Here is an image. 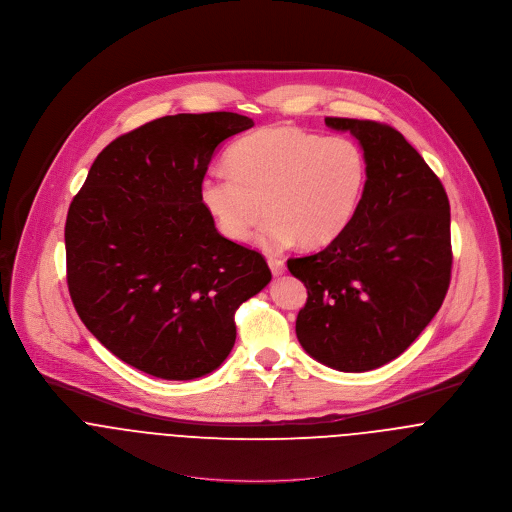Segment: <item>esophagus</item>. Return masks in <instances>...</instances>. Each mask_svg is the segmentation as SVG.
Here are the masks:
<instances>
[{"instance_id":"34e87169","label":"esophagus","mask_w":512,"mask_h":512,"mask_svg":"<svg viewBox=\"0 0 512 512\" xmlns=\"http://www.w3.org/2000/svg\"><path fill=\"white\" fill-rule=\"evenodd\" d=\"M268 266H270V270H272V274H274V276H282V274L286 272V264H284V260L270 258V260H268Z\"/></svg>"}]
</instances>
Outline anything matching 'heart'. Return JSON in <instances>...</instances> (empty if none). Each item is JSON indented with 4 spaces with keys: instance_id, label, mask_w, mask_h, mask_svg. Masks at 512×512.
Listing matches in <instances>:
<instances>
[{
    "instance_id": "b5f03b06",
    "label": "heart",
    "mask_w": 512,
    "mask_h": 512,
    "mask_svg": "<svg viewBox=\"0 0 512 512\" xmlns=\"http://www.w3.org/2000/svg\"><path fill=\"white\" fill-rule=\"evenodd\" d=\"M228 173L201 185V201L220 234L246 242L266 217L262 248H323L343 234L365 193L366 157L349 138L292 126L260 128L226 151Z\"/></svg>"
}]
</instances>
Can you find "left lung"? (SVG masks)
<instances>
[{"mask_svg": "<svg viewBox=\"0 0 512 512\" xmlns=\"http://www.w3.org/2000/svg\"><path fill=\"white\" fill-rule=\"evenodd\" d=\"M325 124L359 140L368 177L343 234L317 254L288 260L307 288L295 333L315 361L366 372L400 357L443 303L449 201L438 175L394 128L351 118Z\"/></svg>", "mask_w": 512, "mask_h": 512, "instance_id": "left-lung-1", "label": "left lung"}]
</instances>
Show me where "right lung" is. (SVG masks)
<instances>
[{
	"label": "right lung",
	"instance_id": "obj_1",
	"mask_svg": "<svg viewBox=\"0 0 512 512\" xmlns=\"http://www.w3.org/2000/svg\"><path fill=\"white\" fill-rule=\"evenodd\" d=\"M252 126L234 112L157 118L104 147L76 193L71 299L126 365L165 380L217 370L236 341L234 311L270 284L264 256L220 236L201 201L215 149Z\"/></svg>",
	"mask_w": 512,
	"mask_h": 512
}]
</instances>
